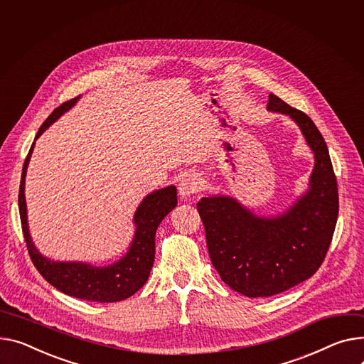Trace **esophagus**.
Returning <instances> with one entry per match:
<instances>
[{"mask_svg":"<svg viewBox=\"0 0 364 364\" xmlns=\"http://www.w3.org/2000/svg\"><path fill=\"white\" fill-rule=\"evenodd\" d=\"M202 188V181L198 174H186L180 183H178V193L181 198H188L191 195H195Z\"/></svg>","mask_w":364,"mask_h":364,"instance_id":"1","label":"esophagus"}]
</instances>
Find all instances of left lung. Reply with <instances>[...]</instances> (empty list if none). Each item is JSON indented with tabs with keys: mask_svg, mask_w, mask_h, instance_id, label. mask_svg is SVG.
<instances>
[{
	"mask_svg": "<svg viewBox=\"0 0 364 364\" xmlns=\"http://www.w3.org/2000/svg\"><path fill=\"white\" fill-rule=\"evenodd\" d=\"M268 108L291 117L314 152L310 190L277 218H257L224 196L198 202L212 264L230 288L252 299L279 294L314 275L331 246L340 208L336 177L318 127L274 93Z\"/></svg>",
	"mask_w": 364,
	"mask_h": 364,
	"instance_id": "1",
	"label": "left lung"
}]
</instances>
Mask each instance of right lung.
I'll return each mask as SVG.
<instances>
[{
  "label": "right lung",
  "mask_w": 364,
  "mask_h": 364,
  "mask_svg": "<svg viewBox=\"0 0 364 364\" xmlns=\"http://www.w3.org/2000/svg\"><path fill=\"white\" fill-rule=\"evenodd\" d=\"M77 100L79 96L55 108L53 114L43 121L35 139H38L50 127L63 112L75 105ZM33 144L35 143H32V148L26 159H24L21 171L18 188V212L24 241H26V247L35 268L58 291L71 297L98 303H114L132 297L149 278L155 259V232L164 218L176 208L177 188L174 186H169L154 191L149 196L144 198L134 215L137 230L133 243L129 249V253L117 263L109 264L107 268H96V266L86 263H64L48 260L39 255L32 243L28 230L26 202H24V177H26V169L33 151Z\"/></svg>",
  "instance_id": "add662e5"
}]
</instances>
